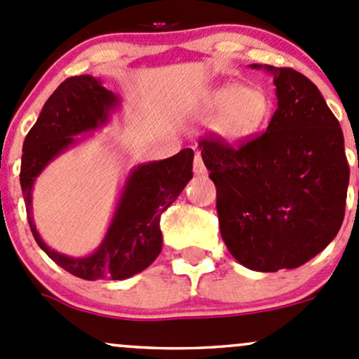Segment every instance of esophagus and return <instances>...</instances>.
<instances>
[{
  "label": "esophagus",
  "instance_id": "1",
  "mask_svg": "<svg viewBox=\"0 0 359 359\" xmlns=\"http://www.w3.org/2000/svg\"><path fill=\"white\" fill-rule=\"evenodd\" d=\"M194 173L199 177L206 175V167H205V163H203V158L199 153H196V156H194Z\"/></svg>",
  "mask_w": 359,
  "mask_h": 359
}]
</instances>
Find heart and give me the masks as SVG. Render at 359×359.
<instances>
[{
  "mask_svg": "<svg viewBox=\"0 0 359 359\" xmlns=\"http://www.w3.org/2000/svg\"><path fill=\"white\" fill-rule=\"evenodd\" d=\"M206 107L218 111L213 130L229 144H237L256 134L269 120L271 101L262 86L224 84L206 94Z\"/></svg>",
  "mask_w": 359,
  "mask_h": 359,
  "instance_id": "1",
  "label": "heart"
}]
</instances>
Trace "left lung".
<instances>
[{
	"instance_id": "8db88e82",
	"label": "left lung",
	"mask_w": 359,
	"mask_h": 359,
	"mask_svg": "<svg viewBox=\"0 0 359 359\" xmlns=\"http://www.w3.org/2000/svg\"><path fill=\"white\" fill-rule=\"evenodd\" d=\"M273 75L277 111L239 148L201 139L217 187L222 239L249 270L297 269L322 252L344 220L349 165L339 120L318 88L292 69Z\"/></svg>"
}]
</instances>
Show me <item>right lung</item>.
Masks as SVG:
<instances>
[{
    "instance_id": "obj_1",
    "label": "right lung",
    "mask_w": 359,
    "mask_h": 359,
    "mask_svg": "<svg viewBox=\"0 0 359 359\" xmlns=\"http://www.w3.org/2000/svg\"><path fill=\"white\" fill-rule=\"evenodd\" d=\"M118 104V96L93 75L67 79L44 103L22 148L20 186L34 239L56 265L84 280H126L148 269L163 246L161 213L192 179L194 151L191 148L167 160L137 165L123 184L110 227L96 251L74 258L55 251L41 239L32 218L34 182L56 156L81 141L77 135L108 123Z\"/></svg>"
}]
</instances>
